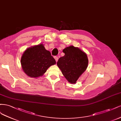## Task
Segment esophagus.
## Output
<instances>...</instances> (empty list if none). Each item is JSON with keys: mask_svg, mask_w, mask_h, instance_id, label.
<instances>
[{"mask_svg": "<svg viewBox=\"0 0 121 121\" xmlns=\"http://www.w3.org/2000/svg\"><path fill=\"white\" fill-rule=\"evenodd\" d=\"M54 58H55V59L56 61L57 62L58 60V57H57V56H55V57H54Z\"/></svg>", "mask_w": 121, "mask_h": 121, "instance_id": "34e87169", "label": "esophagus"}]
</instances>
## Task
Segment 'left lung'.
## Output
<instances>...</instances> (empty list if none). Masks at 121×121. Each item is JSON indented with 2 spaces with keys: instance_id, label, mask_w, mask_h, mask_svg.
Wrapping results in <instances>:
<instances>
[{
  "instance_id": "left-lung-1",
  "label": "left lung",
  "mask_w": 121,
  "mask_h": 121,
  "mask_svg": "<svg viewBox=\"0 0 121 121\" xmlns=\"http://www.w3.org/2000/svg\"><path fill=\"white\" fill-rule=\"evenodd\" d=\"M65 55L60 57L57 64L70 83H75L86 69L88 60L86 54L78 48L71 46L63 49Z\"/></svg>"
}]
</instances>
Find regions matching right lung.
<instances>
[{
	"instance_id": "1",
	"label": "right lung",
	"mask_w": 121,
	"mask_h": 121,
	"mask_svg": "<svg viewBox=\"0 0 121 121\" xmlns=\"http://www.w3.org/2000/svg\"><path fill=\"white\" fill-rule=\"evenodd\" d=\"M23 70L30 77L42 76L51 65L56 64L55 59L44 46L40 44L26 50L21 58Z\"/></svg>"
}]
</instances>
